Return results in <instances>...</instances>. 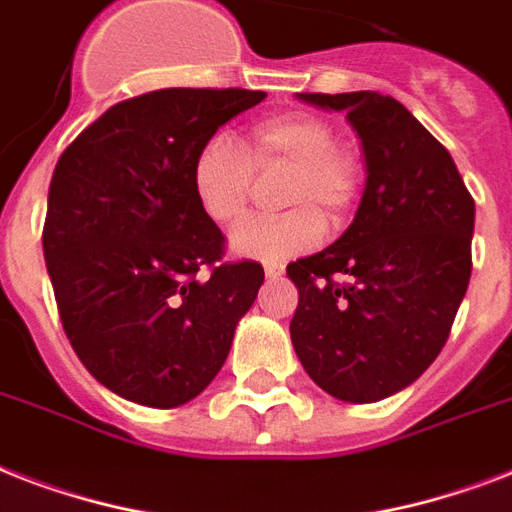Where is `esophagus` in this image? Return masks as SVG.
Returning <instances> with one entry per match:
<instances>
[{
	"label": "esophagus",
	"mask_w": 512,
	"mask_h": 512,
	"mask_svg": "<svg viewBox=\"0 0 512 512\" xmlns=\"http://www.w3.org/2000/svg\"><path fill=\"white\" fill-rule=\"evenodd\" d=\"M281 273H284V265L281 263H265V276L268 279H279Z\"/></svg>",
	"instance_id": "obj_1"
}]
</instances>
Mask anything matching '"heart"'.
Here are the masks:
<instances>
[{"instance_id":"heart-1","label":"heart","mask_w":512,"mask_h":512,"mask_svg":"<svg viewBox=\"0 0 512 512\" xmlns=\"http://www.w3.org/2000/svg\"><path fill=\"white\" fill-rule=\"evenodd\" d=\"M276 217L244 225L233 236L239 255L284 263L316 247L329 225L353 212L364 170L356 151L335 140V127L308 111H281L249 124L244 148L217 132L199 146L191 164V188L201 212L220 228L244 223L257 175L281 172Z\"/></svg>"}]
</instances>
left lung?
<instances>
[{"mask_svg":"<svg viewBox=\"0 0 512 512\" xmlns=\"http://www.w3.org/2000/svg\"><path fill=\"white\" fill-rule=\"evenodd\" d=\"M300 100L348 114L366 188L332 247L287 265L300 292L292 345L329 396L372 404L412 385L444 348L473 271L476 201L449 151L396 98Z\"/></svg>","mask_w":512,"mask_h":512,"instance_id":"obj_1","label":"left lung"}]
</instances>
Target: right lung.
Wrapping results in <instances>:
<instances>
[{
	"label": "right lung",
	"mask_w": 512,
	"mask_h": 512,
	"mask_svg": "<svg viewBox=\"0 0 512 512\" xmlns=\"http://www.w3.org/2000/svg\"><path fill=\"white\" fill-rule=\"evenodd\" d=\"M260 100L241 87L146 92L108 108L55 164L44 263L71 348L116 396L154 409L199 396L255 303L263 265L223 260L191 164Z\"/></svg>",
	"instance_id": "add662e5"
}]
</instances>
